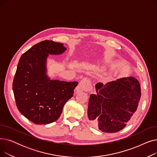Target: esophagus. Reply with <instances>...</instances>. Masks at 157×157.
I'll list each match as a JSON object with an SVG mask.
<instances>
[{"mask_svg": "<svg viewBox=\"0 0 157 157\" xmlns=\"http://www.w3.org/2000/svg\"><path fill=\"white\" fill-rule=\"evenodd\" d=\"M91 89L92 85L90 79L87 78H84L80 81L78 86L76 88L75 92L79 93L81 92H89L91 90Z\"/></svg>", "mask_w": 157, "mask_h": 157, "instance_id": "obj_1", "label": "esophagus"}]
</instances>
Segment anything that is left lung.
<instances>
[{"instance_id":"8db88e82","label":"left lung","mask_w":157,"mask_h":157,"mask_svg":"<svg viewBox=\"0 0 157 157\" xmlns=\"http://www.w3.org/2000/svg\"><path fill=\"white\" fill-rule=\"evenodd\" d=\"M90 95L88 121L103 132L114 133L125 127L136 112L141 98V87L134 77L122 78L95 85Z\"/></svg>"}]
</instances>
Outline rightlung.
I'll return each mask as SVG.
<instances>
[{
	"label": "right lung",
	"instance_id": "right-lung-1",
	"mask_svg": "<svg viewBox=\"0 0 157 157\" xmlns=\"http://www.w3.org/2000/svg\"><path fill=\"white\" fill-rule=\"evenodd\" d=\"M66 49L62 43L45 40L20 57L13 83L14 98L19 111L36 124H49L59 119L78 84L51 79L47 74L49 55H61Z\"/></svg>",
	"mask_w": 157,
	"mask_h": 157
}]
</instances>
